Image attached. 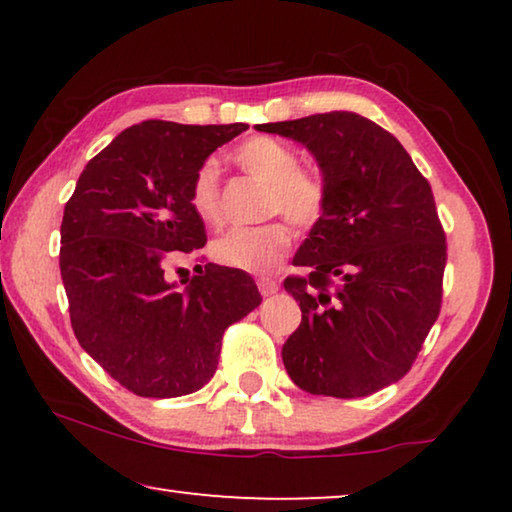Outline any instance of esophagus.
<instances>
[{"label":"esophagus","mask_w":512,"mask_h":512,"mask_svg":"<svg viewBox=\"0 0 512 512\" xmlns=\"http://www.w3.org/2000/svg\"><path fill=\"white\" fill-rule=\"evenodd\" d=\"M256 284H258V291H261L263 296H272V293L279 291L277 279H272V277H258Z\"/></svg>","instance_id":"obj_1"}]
</instances>
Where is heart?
<instances>
[{
	"instance_id": "b5f03b06",
	"label": "heart",
	"mask_w": 512,
	"mask_h": 512,
	"mask_svg": "<svg viewBox=\"0 0 512 512\" xmlns=\"http://www.w3.org/2000/svg\"><path fill=\"white\" fill-rule=\"evenodd\" d=\"M235 163L249 177L268 186L265 195V216H286L293 226L314 228L324 219L328 209V181L314 167L300 165V153L293 146L279 142L275 137H251L233 153ZM191 209L209 226H219L223 219L219 172L214 163H202L195 170L188 186ZM289 221L277 219L265 226L249 230H228L214 242L212 254L219 263L235 270L265 272L277 270L291 249Z\"/></svg>"
}]
</instances>
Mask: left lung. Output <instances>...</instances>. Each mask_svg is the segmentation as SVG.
<instances>
[{
	"mask_svg": "<svg viewBox=\"0 0 512 512\" xmlns=\"http://www.w3.org/2000/svg\"><path fill=\"white\" fill-rule=\"evenodd\" d=\"M303 142L328 181V209L284 289L300 326L284 342L300 389L361 398L408 375L443 305L447 242L431 184L401 142L352 111L256 125Z\"/></svg>",
	"mask_w": 512,
	"mask_h": 512,
	"instance_id": "8db88e82",
	"label": "left lung"
}]
</instances>
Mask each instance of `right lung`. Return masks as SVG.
<instances>
[{"label": "right lung", "mask_w": 512, "mask_h": 512, "mask_svg": "<svg viewBox=\"0 0 512 512\" xmlns=\"http://www.w3.org/2000/svg\"><path fill=\"white\" fill-rule=\"evenodd\" d=\"M249 125L144 121L81 172L60 226V275L79 345L132 394L174 398L216 373L223 333L261 305L247 272L207 263L188 186L209 153ZM195 255L177 290L164 265Z\"/></svg>", "instance_id": "1"}]
</instances>
